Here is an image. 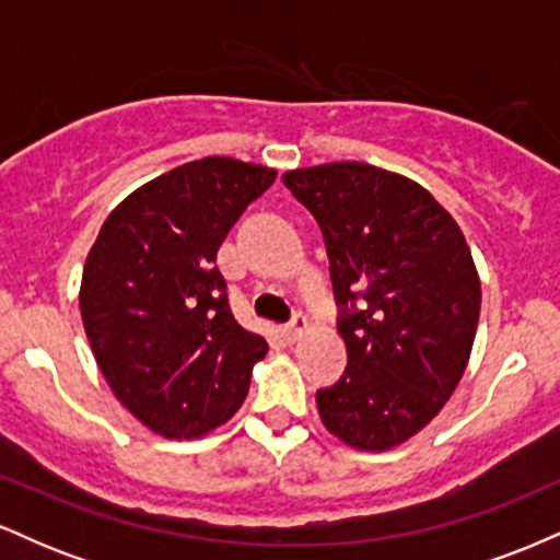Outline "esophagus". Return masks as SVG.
Here are the masks:
<instances>
[{
	"instance_id": "34e87169",
	"label": "esophagus",
	"mask_w": 560,
	"mask_h": 560,
	"mask_svg": "<svg viewBox=\"0 0 560 560\" xmlns=\"http://www.w3.org/2000/svg\"><path fill=\"white\" fill-rule=\"evenodd\" d=\"M305 331H307V318L302 316V313H294V318L289 320L284 329H281V334H284L287 342H298V339H300Z\"/></svg>"
}]
</instances>
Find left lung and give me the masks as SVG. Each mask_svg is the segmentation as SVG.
Returning <instances> with one entry per match:
<instances>
[{
    "label": "left lung",
    "mask_w": 560,
    "mask_h": 560,
    "mask_svg": "<svg viewBox=\"0 0 560 560\" xmlns=\"http://www.w3.org/2000/svg\"><path fill=\"white\" fill-rule=\"evenodd\" d=\"M324 231L347 369L316 392L324 427L382 453L445 408L477 337L481 284L455 218L421 184L369 163L287 171Z\"/></svg>",
    "instance_id": "obj_1"
}]
</instances>
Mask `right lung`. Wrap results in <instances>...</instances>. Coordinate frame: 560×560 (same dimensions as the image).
Returning a JSON list of instances; mask_svg holds the SVG:
<instances>
[{
    "label": "right lung",
    "instance_id": "right-lung-1",
    "mask_svg": "<svg viewBox=\"0 0 560 560\" xmlns=\"http://www.w3.org/2000/svg\"><path fill=\"white\" fill-rule=\"evenodd\" d=\"M276 182L266 165L202 158L131 191L83 266V329L113 395L168 440L240 410L268 342L242 329L215 258L236 218Z\"/></svg>",
    "mask_w": 560,
    "mask_h": 560
}]
</instances>
